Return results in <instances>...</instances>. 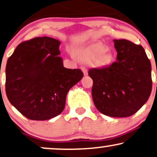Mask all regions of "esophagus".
Returning <instances> with one entry per match:
<instances>
[{"label": "esophagus", "mask_w": 157, "mask_h": 157, "mask_svg": "<svg viewBox=\"0 0 157 157\" xmlns=\"http://www.w3.org/2000/svg\"><path fill=\"white\" fill-rule=\"evenodd\" d=\"M81 70H82L84 76H87L88 75V71H87V69L85 67H81Z\"/></svg>", "instance_id": "1"}]
</instances>
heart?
Here are the masks:
<instances>
[{
    "label": "heart",
    "instance_id": "heart-1",
    "mask_svg": "<svg viewBox=\"0 0 157 157\" xmlns=\"http://www.w3.org/2000/svg\"><path fill=\"white\" fill-rule=\"evenodd\" d=\"M76 53L81 58L85 60H91L94 57V63L98 67H103L110 61L111 55L108 50H105V46L99 43L91 44L90 45L81 47L76 50ZM72 56L74 54L71 52Z\"/></svg>",
    "mask_w": 157,
    "mask_h": 157
}]
</instances>
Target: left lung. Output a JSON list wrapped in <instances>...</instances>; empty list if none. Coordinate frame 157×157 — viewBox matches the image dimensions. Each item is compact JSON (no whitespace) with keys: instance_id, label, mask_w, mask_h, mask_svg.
Returning <instances> with one entry per match:
<instances>
[{"instance_id":"left-lung-1","label":"left lung","mask_w":157,"mask_h":157,"mask_svg":"<svg viewBox=\"0 0 157 157\" xmlns=\"http://www.w3.org/2000/svg\"><path fill=\"white\" fill-rule=\"evenodd\" d=\"M117 61L109 67L91 68V95L97 109L114 117L133 115L149 98L151 66L143 47L127 40H114Z\"/></svg>"}]
</instances>
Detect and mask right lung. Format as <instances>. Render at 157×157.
<instances>
[{
  "mask_svg": "<svg viewBox=\"0 0 157 157\" xmlns=\"http://www.w3.org/2000/svg\"><path fill=\"white\" fill-rule=\"evenodd\" d=\"M56 39L42 36L20 43L7 60L6 93L28 119L46 121L62 113L67 93L83 78L80 69L63 66Z\"/></svg>",
  "mask_w": 157,
  "mask_h": 157,
  "instance_id": "obj_1",
  "label": "right lung"
}]
</instances>
